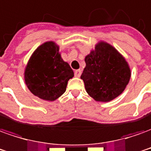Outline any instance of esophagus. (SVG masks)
I'll use <instances>...</instances> for the list:
<instances>
[{
  "label": "esophagus",
  "instance_id": "34e87169",
  "mask_svg": "<svg viewBox=\"0 0 151 151\" xmlns=\"http://www.w3.org/2000/svg\"><path fill=\"white\" fill-rule=\"evenodd\" d=\"M81 73H82V72H81L80 69H77V70L74 71V75H75V77H77V78H79V77L81 76Z\"/></svg>",
  "mask_w": 151,
  "mask_h": 151
}]
</instances>
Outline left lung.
<instances>
[{
    "instance_id": "1",
    "label": "left lung",
    "mask_w": 151,
    "mask_h": 151,
    "mask_svg": "<svg viewBox=\"0 0 151 151\" xmlns=\"http://www.w3.org/2000/svg\"><path fill=\"white\" fill-rule=\"evenodd\" d=\"M86 67L81 78L86 92L96 101L108 102L122 94L129 83L131 70L123 55L105 42L85 57Z\"/></svg>"
}]
</instances>
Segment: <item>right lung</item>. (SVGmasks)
I'll return each mask as SVG.
<instances>
[{"label": "right lung", "instance_id": "obj_1", "mask_svg": "<svg viewBox=\"0 0 151 151\" xmlns=\"http://www.w3.org/2000/svg\"><path fill=\"white\" fill-rule=\"evenodd\" d=\"M59 50V46L54 42L43 43L32 55L25 68L24 80L28 88L44 101H55L62 96L68 81L74 76Z\"/></svg>", "mask_w": 151, "mask_h": 151}]
</instances>
